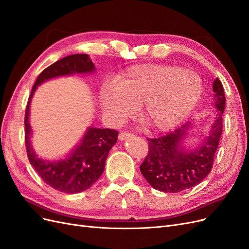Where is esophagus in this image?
Listing matches in <instances>:
<instances>
[{
	"label": "esophagus",
	"mask_w": 249,
	"mask_h": 249,
	"mask_svg": "<svg viewBox=\"0 0 249 249\" xmlns=\"http://www.w3.org/2000/svg\"><path fill=\"white\" fill-rule=\"evenodd\" d=\"M131 137H134V134L133 133H129V132H120L118 135V139L119 140H125V139H129Z\"/></svg>",
	"instance_id": "obj_1"
}]
</instances>
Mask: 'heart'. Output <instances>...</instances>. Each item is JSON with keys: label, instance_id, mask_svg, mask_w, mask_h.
Masks as SVG:
<instances>
[{"label": "heart", "instance_id": "heart-1", "mask_svg": "<svg viewBox=\"0 0 249 249\" xmlns=\"http://www.w3.org/2000/svg\"><path fill=\"white\" fill-rule=\"evenodd\" d=\"M200 78L183 67L146 64L131 67L118 76L114 87L103 90L101 103L116 118L139 114L148 132H168L183 122L202 95Z\"/></svg>", "mask_w": 249, "mask_h": 249}]
</instances>
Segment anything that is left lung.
Wrapping results in <instances>:
<instances>
[{"instance_id":"obj_1","label":"left lung","mask_w":249,"mask_h":249,"mask_svg":"<svg viewBox=\"0 0 249 249\" xmlns=\"http://www.w3.org/2000/svg\"><path fill=\"white\" fill-rule=\"evenodd\" d=\"M213 91L214 106L218 112L209 135L198 147L186 150L180 146L191 123H186L164 136L147 139L148 153L140 165V171L154 189L166 193L189 189L199 184L212 170L225 108L224 90L218 78L213 83Z\"/></svg>"}]
</instances>
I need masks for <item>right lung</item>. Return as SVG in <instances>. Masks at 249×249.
<instances>
[{
	"mask_svg": "<svg viewBox=\"0 0 249 249\" xmlns=\"http://www.w3.org/2000/svg\"><path fill=\"white\" fill-rule=\"evenodd\" d=\"M94 64L86 54L64 57L43 70L36 79L30 95L25 115V142L28 159L42 180L54 189L64 193H80L91 187L104 172L111 147L117 141L118 132L112 129L89 127L80 144L64 160L44 161L36 156L30 142V103L37 86L52 78L72 73L94 71Z\"/></svg>",
	"mask_w": 249,
	"mask_h": 249,
	"instance_id": "1",
	"label": "right lung"
}]
</instances>
